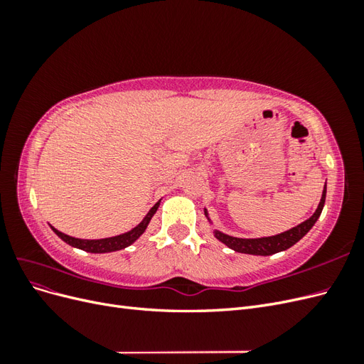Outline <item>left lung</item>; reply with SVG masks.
<instances>
[{
  "mask_svg": "<svg viewBox=\"0 0 364 364\" xmlns=\"http://www.w3.org/2000/svg\"><path fill=\"white\" fill-rule=\"evenodd\" d=\"M325 197H326V183H325V188L322 193L321 203H318L316 213L310 218L305 220V222H302L301 225L285 230V232H282V234L273 235V237H262V238H237V237H230V235L220 232V230H214V237L232 250L240 252V253H249V255L266 257V255H273V253H278L282 250H287L289 247L296 245L297 241H299L308 232V230L314 226L317 218L322 214V209L325 205ZM205 215L208 217L206 209H205Z\"/></svg>",
  "mask_w": 364,
  "mask_h": 364,
  "instance_id": "1",
  "label": "left lung"
}]
</instances>
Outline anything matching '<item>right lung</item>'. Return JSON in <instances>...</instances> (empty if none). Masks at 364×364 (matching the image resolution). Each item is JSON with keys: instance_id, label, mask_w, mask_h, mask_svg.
<instances>
[{"instance_id": "obj_1", "label": "right lung", "mask_w": 364, "mask_h": 364, "mask_svg": "<svg viewBox=\"0 0 364 364\" xmlns=\"http://www.w3.org/2000/svg\"><path fill=\"white\" fill-rule=\"evenodd\" d=\"M158 206H159V202L155 203V206L150 209L147 215L142 218V222L138 226H135L134 229L129 230V232L117 235V237H109V238H102V240H82V238H74V237L63 234V232H60V230L54 229L53 226H51V229L54 230V232H56L58 237H60L65 241V243H68L70 246H74L77 249H82V250L91 252V253L115 252V250H119V249H124V247L130 246L132 243H134V241H136L142 234H144V230L149 226L153 214L158 211Z\"/></svg>"}]
</instances>
